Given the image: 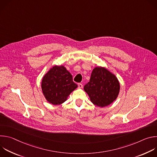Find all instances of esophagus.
<instances>
[{
  "instance_id": "34e87169",
  "label": "esophagus",
  "mask_w": 157,
  "mask_h": 157,
  "mask_svg": "<svg viewBox=\"0 0 157 157\" xmlns=\"http://www.w3.org/2000/svg\"><path fill=\"white\" fill-rule=\"evenodd\" d=\"M78 87L79 88H82V84L81 83H78Z\"/></svg>"
}]
</instances>
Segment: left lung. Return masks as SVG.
Returning a JSON list of instances; mask_svg holds the SVG:
<instances>
[{
    "instance_id": "1",
    "label": "left lung",
    "mask_w": 157,
    "mask_h": 157,
    "mask_svg": "<svg viewBox=\"0 0 157 157\" xmlns=\"http://www.w3.org/2000/svg\"><path fill=\"white\" fill-rule=\"evenodd\" d=\"M91 101L99 107H105L113 102L118 96L120 84L117 78L103 67H96L89 81L84 86Z\"/></svg>"
}]
</instances>
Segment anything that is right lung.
<instances>
[{"label":"right lung","instance_id":"add662e5","mask_svg":"<svg viewBox=\"0 0 157 157\" xmlns=\"http://www.w3.org/2000/svg\"><path fill=\"white\" fill-rule=\"evenodd\" d=\"M78 87L73 76L63 66H55L43 78L41 89L46 99L53 105L66 101L70 93Z\"/></svg>","mask_w":157,"mask_h":157}]
</instances>
